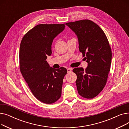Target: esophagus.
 <instances>
[{
  "instance_id": "1",
  "label": "esophagus",
  "mask_w": 129,
  "mask_h": 129,
  "mask_svg": "<svg viewBox=\"0 0 129 129\" xmlns=\"http://www.w3.org/2000/svg\"><path fill=\"white\" fill-rule=\"evenodd\" d=\"M67 72H68L69 73H71V72L72 71V69H71V68L67 69Z\"/></svg>"
}]
</instances>
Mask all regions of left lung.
Here are the masks:
<instances>
[{
	"instance_id": "8db88e82",
	"label": "left lung",
	"mask_w": 129,
	"mask_h": 129,
	"mask_svg": "<svg viewBox=\"0 0 129 129\" xmlns=\"http://www.w3.org/2000/svg\"><path fill=\"white\" fill-rule=\"evenodd\" d=\"M66 25L77 35L79 51L88 63L73 70L77 75L76 84L80 96L92 99L103 90L110 70L112 52L109 41L100 26L88 19L67 22Z\"/></svg>"
}]
</instances>
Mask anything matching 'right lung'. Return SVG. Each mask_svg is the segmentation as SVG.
<instances>
[{
  "mask_svg": "<svg viewBox=\"0 0 129 129\" xmlns=\"http://www.w3.org/2000/svg\"><path fill=\"white\" fill-rule=\"evenodd\" d=\"M64 24H40L25 33L20 46V70L32 94L46 104L61 96L67 70L50 67L46 59L52 54L54 38L65 28Z\"/></svg>",
  "mask_w": 129,
  "mask_h": 129,
  "instance_id": "add662e5",
  "label": "right lung"
}]
</instances>
